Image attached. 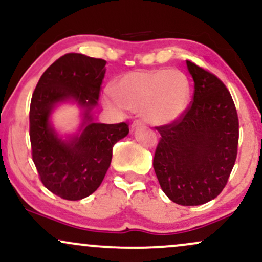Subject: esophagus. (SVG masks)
I'll use <instances>...</instances> for the list:
<instances>
[{
	"label": "esophagus",
	"mask_w": 262,
	"mask_h": 262,
	"mask_svg": "<svg viewBox=\"0 0 262 262\" xmlns=\"http://www.w3.org/2000/svg\"><path fill=\"white\" fill-rule=\"evenodd\" d=\"M144 123L141 121H134L132 123V129H135V128H139V127H143Z\"/></svg>",
	"instance_id": "esophagus-1"
}]
</instances>
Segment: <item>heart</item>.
Returning <instances> with one entry per match:
<instances>
[{"mask_svg":"<svg viewBox=\"0 0 262 262\" xmlns=\"http://www.w3.org/2000/svg\"><path fill=\"white\" fill-rule=\"evenodd\" d=\"M103 93L104 106L123 113L140 111L151 124H170L181 118L189 102L187 77L179 70L152 69L130 71Z\"/></svg>","mask_w":262,"mask_h":262,"instance_id":"1","label":"heart"}]
</instances>
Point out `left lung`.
<instances>
[{"label":"left lung","mask_w":262,"mask_h":262,"mask_svg":"<svg viewBox=\"0 0 262 262\" xmlns=\"http://www.w3.org/2000/svg\"><path fill=\"white\" fill-rule=\"evenodd\" d=\"M193 100L181 118L156 127L161 138L154 170L164 193L181 206H200L223 191L236 160L239 119L230 92L215 75L186 61Z\"/></svg>","instance_id":"left-lung-1"}]
</instances>
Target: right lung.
I'll list each match as a JSON object with an SVG mask.
<instances>
[{
    "instance_id": "right-lung-1",
    "label": "right lung",
    "mask_w": 262,
    "mask_h": 262,
    "mask_svg": "<svg viewBox=\"0 0 262 262\" xmlns=\"http://www.w3.org/2000/svg\"><path fill=\"white\" fill-rule=\"evenodd\" d=\"M104 66L102 59L65 54L44 71L33 92L29 110L33 161L45 187L64 200H82L100 187L113 145L129 133L124 122H93L91 111L100 97ZM68 100L84 108V123L80 134L64 141L50 124V114Z\"/></svg>"
}]
</instances>
